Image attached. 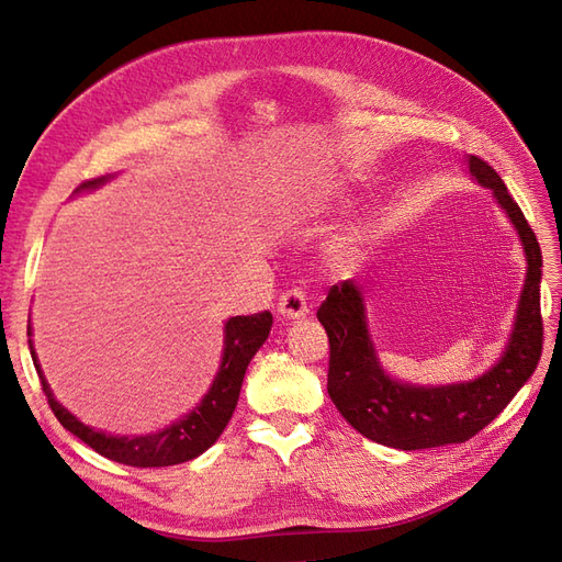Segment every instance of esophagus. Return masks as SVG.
Returning <instances> with one entry per match:
<instances>
[{"instance_id": "esophagus-1", "label": "esophagus", "mask_w": 562, "mask_h": 562, "mask_svg": "<svg viewBox=\"0 0 562 562\" xmlns=\"http://www.w3.org/2000/svg\"><path fill=\"white\" fill-rule=\"evenodd\" d=\"M278 312L284 318H304L308 314V306H306V296L300 288L288 290L278 302Z\"/></svg>"}]
</instances>
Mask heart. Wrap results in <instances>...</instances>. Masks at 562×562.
<instances>
[{
	"label": "heart",
	"instance_id": "1",
	"mask_svg": "<svg viewBox=\"0 0 562 562\" xmlns=\"http://www.w3.org/2000/svg\"><path fill=\"white\" fill-rule=\"evenodd\" d=\"M326 205L324 202H316V205H312V214L316 212H324ZM364 244H367V232L362 224H348L345 229L333 238V241L328 244L326 248V258L330 266H352V262L360 258V254L364 250Z\"/></svg>",
	"mask_w": 562,
	"mask_h": 562
}]
</instances>
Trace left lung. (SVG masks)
<instances>
[{
  "label": "left lung",
  "instance_id": "1",
  "mask_svg": "<svg viewBox=\"0 0 562 562\" xmlns=\"http://www.w3.org/2000/svg\"><path fill=\"white\" fill-rule=\"evenodd\" d=\"M471 176L493 190L497 205L515 224L527 256V278L517 304L515 328L499 360L479 379L445 386L403 384L381 367L367 326L362 288L355 280L333 284L318 308L328 333V396L357 432L384 447L415 451L461 441L479 435L507 408L527 384L543 350L541 321V248L529 222L503 178L479 157L465 159Z\"/></svg>",
  "mask_w": 562,
  "mask_h": 562
}]
</instances>
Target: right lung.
Masks as SVG:
<instances>
[{
    "label": "right lung",
    "instance_id": "1",
    "mask_svg": "<svg viewBox=\"0 0 562 562\" xmlns=\"http://www.w3.org/2000/svg\"><path fill=\"white\" fill-rule=\"evenodd\" d=\"M109 178L111 176L93 178V181L81 183L75 193L99 188L109 181ZM270 328H272L270 312L254 314V316H232L224 324V352H222L220 372L214 376L205 398H202L188 415H183L181 420L159 429V432L133 435V437L109 435L103 432V429H93L89 425H83L81 420H77V417L71 415L63 403H57V398L53 396L50 384H47L43 376V369L38 364V357H35L31 340H29V348H31L35 372L41 376L43 393L47 396V403H50L59 425L69 429L71 435L79 437L83 445H89L93 451H99L105 459L125 463V465H137V469H159V465H173V463L195 459L220 439L226 423H229L234 415L248 362L254 360V355L260 350V345L268 340ZM29 336H31V321H29Z\"/></svg>",
    "mask_w": 562,
    "mask_h": 562
}]
</instances>
